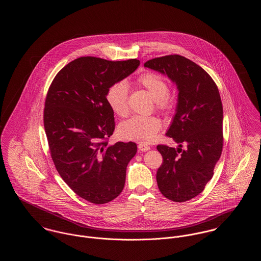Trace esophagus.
<instances>
[{"label":"esophagus","instance_id":"1","mask_svg":"<svg viewBox=\"0 0 261 261\" xmlns=\"http://www.w3.org/2000/svg\"><path fill=\"white\" fill-rule=\"evenodd\" d=\"M138 149H140L141 151H148V150L150 149V147L148 146V145H145V144L141 143V144L138 145Z\"/></svg>","mask_w":261,"mask_h":261}]
</instances>
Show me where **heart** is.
Here are the masks:
<instances>
[{
	"label": "heart",
	"instance_id": "1",
	"mask_svg": "<svg viewBox=\"0 0 261 261\" xmlns=\"http://www.w3.org/2000/svg\"><path fill=\"white\" fill-rule=\"evenodd\" d=\"M137 82L145 88L155 100L156 109L168 114L173 110L172 98L168 96L169 85L164 78L154 72H145L140 75ZM106 99L112 112L120 117L129 113L128 106V86L124 81H118L110 86L106 94ZM162 128V121L155 116L135 115L122 122L118 132L119 135L128 141H135L142 144L152 142Z\"/></svg>",
	"mask_w": 261,
	"mask_h": 261
}]
</instances>
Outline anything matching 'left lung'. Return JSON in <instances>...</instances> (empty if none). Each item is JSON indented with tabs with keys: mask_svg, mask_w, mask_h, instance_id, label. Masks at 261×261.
Instances as JSON below:
<instances>
[{
	"mask_svg": "<svg viewBox=\"0 0 261 261\" xmlns=\"http://www.w3.org/2000/svg\"><path fill=\"white\" fill-rule=\"evenodd\" d=\"M166 75L179 91L176 113L166 136L177 149L159 145L163 162L156 172L162 195L184 202L199 195L213 176L223 148V107L211 75L185 57L169 55L144 64ZM187 145L186 150L181 145Z\"/></svg>",
	"mask_w": 261,
	"mask_h": 261,
	"instance_id": "obj_1",
	"label": "left lung"
}]
</instances>
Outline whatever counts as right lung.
I'll list each match as a JSON object with an SVG mask.
<instances>
[{"mask_svg":"<svg viewBox=\"0 0 261 261\" xmlns=\"http://www.w3.org/2000/svg\"><path fill=\"white\" fill-rule=\"evenodd\" d=\"M139 65L136 59L82 57L62 68L49 88L44 127L50 156L62 180L92 203H107L120 195L127 165L136 154L133 142L109 146L115 122L106 94Z\"/></svg>","mask_w":261,"mask_h":261,"instance_id":"right-lung-1","label":"right lung"}]
</instances>
